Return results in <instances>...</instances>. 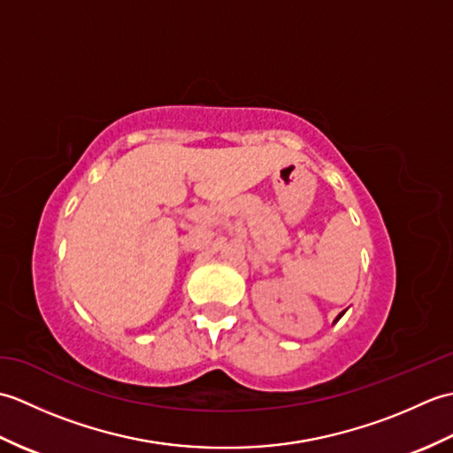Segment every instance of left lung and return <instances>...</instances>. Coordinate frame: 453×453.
Returning a JSON list of instances; mask_svg holds the SVG:
<instances>
[{
    "mask_svg": "<svg viewBox=\"0 0 453 453\" xmlns=\"http://www.w3.org/2000/svg\"><path fill=\"white\" fill-rule=\"evenodd\" d=\"M344 313H346V310H344V311H341V313H339V315H336V319H334V321H333V323H336V321H339V319H341V317H342V315H344Z\"/></svg>",
    "mask_w": 453,
    "mask_h": 453,
    "instance_id": "obj_1",
    "label": "left lung"
}]
</instances>
